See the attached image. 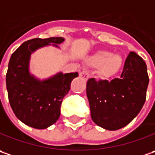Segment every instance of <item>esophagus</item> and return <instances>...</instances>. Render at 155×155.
Segmentation results:
<instances>
[{
  "label": "esophagus",
  "mask_w": 155,
  "mask_h": 155,
  "mask_svg": "<svg viewBox=\"0 0 155 155\" xmlns=\"http://www.w3.org/2000/svg\"><path fill=\"white\" fill-rule=\"evenodd\" d=\"M80 76L81 78H83V79H85L86 81L89 78V74L87 72V71H82V72H81L80 73Z\"/></svg>",
  "instance_id": "1"
}]
</instances>
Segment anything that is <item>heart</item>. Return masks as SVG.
I'll return each instance as SVG.
<instances>
[{
    "instance_id": "obj_1",
    "label": "heart",
    "mask_w": 155,
    "mask_h": 155,
    "mask_svg": "<svg viewBox=\"0 0 155 155\" xmlns=\"http://www.w3.org/2000/svg\"><path fill=\"white\" fill-rule=\"evenodd\" d=\"M87 64L99 68L98 73L103 78H111L120 70L124 65V58L120 54L107 50H99L87 59Z\"/></svg>"
}]
</instances>
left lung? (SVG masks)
I'll return each mask as SVG.
<instances>
[{
  "label": "left lung",
  "instance_id": "1",
  "mask_svg": "<svg viewBox=\"0 0 155 155\" xmlns=\"http://www.w3.org/2000/svg\"><path fill=\"white\" fill-rule=\"evenodd\" d=\"M149 82L143 59L130 52L120 78L87 82V95L93 121L107 130H118L137 116L146 101Z\"/></svg>",
  "mask_w": 155,
  "mask_h": 155
}]
</instances>
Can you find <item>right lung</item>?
<instances>
[{
    "label": "right lung",
    "mask_w": 155,
    "mask_h": 155,
    "mask_svg": "<svg viewBox=\"0 0 155 155\" xmlns=\"http://www.w3.org/2000/svg\"><path fill=\"white\" fill-rule=\"evenodd\" d=\"M63 37L35 38L25 41L11 55L6 84L12 110L24 124L45 129L55 123L61 114V104L78 73L61 72L40 80L29 70L31 54L46 46L59 48Z\"/></svg>",
    "instance_id": "add662e5"
}]
</instances>
